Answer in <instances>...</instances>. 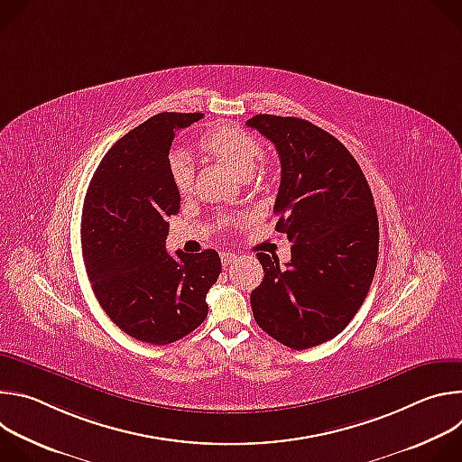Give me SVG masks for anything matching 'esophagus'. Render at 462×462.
Masks as SVG:
<instances>
[{
	"label": "esophagus",
	"instance_id": "34e87169",
	"mask_svg": "<svg viewBox=\"0 0 462 462\" xmlns=\"http://www.w3.org/2000/svg\"><path fill=\"white\" fill-rule=\"evenodd\" d=\"M236 261H237V255H236V254H230V252H223V254H221L223 267H230L232 263H236Z\"/></svg>",
	"mask_w": 462,
	"mask_h": 462
}]
</instances>
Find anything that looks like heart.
<instances>
[{
	"label": "heart",
	"mask_w": 462,
	"mask_h": 462,
	"mask_svg": "<svg viewBox=\"0 0 462 462\" xmlns=\"http://www.w3.org/2000/svg\"><path fill=\"white\" fill-rule=\"evenodd\" d=\"M199 144L205 152L230 166L239 177L252 175L263 159L259 141L252 137L248 131L230 124L210 129ZM170 175L179 193H188L191 189L193 164L186 153L173 152L170 155Z\"/></svg>",
	"instance_id": "obj_1"
}]
</instances>
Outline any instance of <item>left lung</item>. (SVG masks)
<instances>
[{"instance_id": "left-lung-1", "label": "left lung", "mask_w": 462, "mask_h": 462, "mask_svg": "<svg viewBox=\"0 0 462 462\" xmlns=\"http://www.w3.org/2000/svg\"><path fill=\"white\" fill-rule=\"evenodd\" d=\"M274 143L282 162L276 232L291 261L259 252L263 282L250 294L257 325L291 349L340 335L362 307L378 259V217L369 184L347 148L296 116L246 120Z\"/></svg>"}]
</instances>
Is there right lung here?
Masks as SVG:
<instances>
[{"mask_svg":"<svg viewBox=\"0 0 462 462\" xmlns=\"http://www.w3.org/2000/svg\"><path fill=\"white\" fill-rule=\"evenodd\" d=\"M203 113H159L113 144L98 164L82 212V252L93 292L129 337L152 346L180 340L207 314L221 274L214 248L166 252L168 217L180 195L170 175V148Z\"/></svg>","mask_w":462,"mask_h":462,"instance_id":"add662e5","label":"right lung"}]
</instances>
